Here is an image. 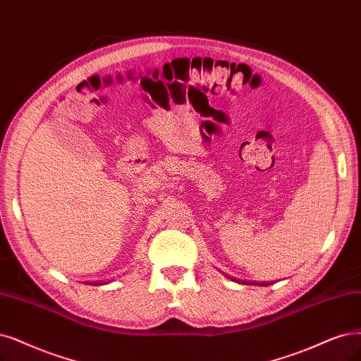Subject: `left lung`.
<instances>
[{
  "label": "left lung",
  "mask_w": 361,
  "mask_h": 361,
  "mask_svg": "<svg viewBox=\"0 0 361 361\" xmlns=\"http://www.w3.org/2000/svg\"><path fill=\"white\" fill-rule=\"evenodd\" d=\"M226 276H228V275H226ZM228 278H231V276H228ZM232 279V281H236V283H241V284H251V286H263V287H268V286H272L274 283L272 281H268V283H252V281H243V279H235V278H231Z\"/></svg>",
  "instance_id": "left-lung-1"
}]
</instances>
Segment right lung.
<instances>
[{
    "label": "right lung",
    "instance_id": "add662e5",
    "mask_svg": "<svg viewBox=\"0 0 361 361\" xmlns=\"http://www.w3.org/2000/svg\"><path fill=\"white\" fill-rule=\"evenodd\" d=\"M106 283H110V281H95V283H87L86 281V284H92V286H104V284H106Z\"/></svg>",
    "mask_w": 361,
    "mask_h": 361
}]
</instances>
